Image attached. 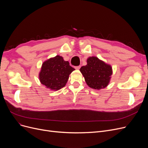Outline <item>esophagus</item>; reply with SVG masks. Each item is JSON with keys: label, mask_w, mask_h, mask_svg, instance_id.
<instances>
[{"label": "esophagus", "mask_w": 148, "mask_h": 148, "mask_svg": "<svg viewBox=\"0 0 148 148\" xmlns=\"http://www.w3.org/2000/svg\"><path fill=\"white\" fill-rule=\"evenodd\" d=\"M80 66H75V69H80Z\"/></svg>", "instance_id": "obj_1"}]
</instances>
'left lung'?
I'll return each mask as SVG.
<instances>
[{"mask_svg":"<svg viewBox=\"0 0 148 148\" xmlns=\"http://www.w3.org/2000/svg\"><path fill=\"white\" fill-rule=\"evenodd\" d=\"M80 71L88 86L97 90L108 86L113 73L110 65L95 56L89 57L87 65L82 66Z\"/></svg>","mask_w":148,"mask_h":148,"instance_id":"8db88e82","label":"left lung"}]
</instances>
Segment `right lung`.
<instances>
[{
    "instance_id": "right-lung-1",
    "label": "right lung",
    "mask_w": 148,
    "mask_h": 148,
    "mask_svg": "<svg viewBox=\"0 0 148 148\" xmlns=\"http://www.w3.org/2000/svg\"><path fill=\"white\" fill-rule=\"evenodd\" d=\"M74 70L68 61H65L62 56L57 55L43 62L39 74L40 82L47 88L58 90L64 88Z\"/></svg>"
}]
</instances>
